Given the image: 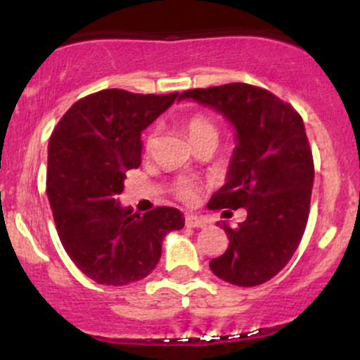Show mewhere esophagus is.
Instances as JSON below:
<instances>
[{"mask_svg": "<svg viewBox=\"0 0 360 360\" xmlns=\"http://www.w3.org/2000/svg\"><path fill=\"white\" fill-rule=\"evenodd\" d=\"M206 225H208V221L205 218L194 217V214H186V226H189V229H203Z\"/></svg>", "mask_w": 360, "mask_h": 360, "instance_id": "34e87169", "label": "esophagus"}]
</instances>
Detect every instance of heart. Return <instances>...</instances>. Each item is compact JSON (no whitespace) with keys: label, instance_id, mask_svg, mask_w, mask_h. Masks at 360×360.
Masks as SVG:
<instances>
[{"label":"heart","instance_id":"b5f03b06","mask_svg":"<svg viewBox=\"0 0 360 360\" xmlns=\"http://www.w3.org/2000/svg\"><path fill=\"white\" fill-rule=\"evenodd\" d=\"M184 128L189 140L193 142V146L203 142L206 139L218 140V135H220V127H218V123L206 113L189 115L184 122ZM154 140L155 134L152 131V134H148V137L146 140L147 150H150L152 146H154ZM174 193L179 200L186 201V203H191V201L196 200L198 196V184L194 183L193 179H186V177H183V179L176 181Z\"/></svg>","mask_w":360,"mask_h":360}]
</instances>
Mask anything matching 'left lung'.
<instances>
[{
  "mask_svg": "<svg viewBox=\"0 0 360 360\" xmlns=\"http://www.w3.org/2000/svg\"><path fill=\"white\" fill-rule=\"evenodd\" d=\"M179 98L218 110L237 130L229 179L208 208H245L247 218L237 229L223 225L229 249L210 260V269L235 286H259L284 269L307 229L315 166L303 118L271 91L245 82L188 89Z\"/></svg>",
  "mask_w": 360,
  "mask_h": 360,
  "instance_id": "obj_1",
  "label": "left lung"
}]
</instances>
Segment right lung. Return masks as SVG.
<instances>
[{
    "label": "right lung",
    "instance_id": "add662e5",
    "mask_svg": "<svg viewBox=\"0 0 360 360\" xmlns=\"http://www.w3.org/2000/svg\"><path fill=\"white\" fill-rule=\"evenodd\" d=\"M179 93L103 89L65 111L49 142L47 196L57 233L77 269L106 286L143 279L160 259L164 235L183 213L157 206L142 217L122 208L125 172L142 162V130Z\"/></svg>",
    "mask_w": 360,
    "mask_h": 360
}]
</instances>
